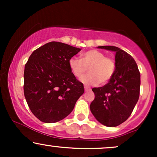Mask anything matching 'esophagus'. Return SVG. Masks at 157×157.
<instances>
[{
  "mask_svg": "<svg viewBox=\"0 0 157 157\" xmlns=\"http://www.w3.org/2000/svg\"><path fill=\"white\" fill-rule=\"evenodd\" d=\"M84 89H85V91H89L90 90H91V89H90L89 87H88V86H85Z\"/></svg>",
  "mask_w": 157,
  "mask_h": 157,
  "instance_id": "1",
  "label": "esophagus"
}]
</instances>
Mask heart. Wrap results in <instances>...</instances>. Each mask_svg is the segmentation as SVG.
I'll return each mask as SVG.
<instances>
[{"instance_id": "1", "label": "heart", "mask_w": 157, "mask_h": 157, "mask_svg": "<svg viewBox=\"0 0 157 157\" xmlns=\"http://www.w3.org/2000/svg\"><path fill=\"white\" fill-rule=\"evenodd\" d=\"M71 73L77 78H81L89 68V75L81 79L87 86L105 83L111 80L115 71L116 65L113 58L105 57V54L97 49H91L81 55V59L72 57L68 60Z\"/></svg>"}]
</instances>
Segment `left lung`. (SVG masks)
<instances>
[{"instance_id": "1", "label": "left lung", "mask_w": 157, "mask_h": 157, "mask_svg": "<svg viewBox=\"0 0 157 157\" xmlns=\"http://www.w3.org/2000/svg\"><path fill=\"white\" fill-rule=\"evenodd\" d=\"M116 52L115 71L107 84L93 88L94 100L90 110L96 120L108 127H116L131 116L139 100L140 73L134 59L121 48L98 46Z\"/></svg>"}]
</instances>
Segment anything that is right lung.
<instances>
[{
    "mask_svg": "<svg viewBox=\"0 0 157 157\" xmlns=\"http://www.w3.org/2000/svg\"><path fill=\"white\" fill-rule=\"evenodd\" d=\"M80 48L60 42L46 44L32 53L25 65L24 96L29 107L40 121L53 123L68 116L84 93L68 60Z\"/></svg>",
    "mask_w": 157,
    "mask_h": 157,
    "instance_id": "add662e5",
    "label": "right lung"
}]
</instances>
